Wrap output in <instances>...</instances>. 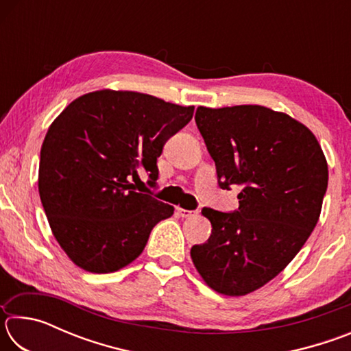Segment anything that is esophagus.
Here are the masks:
<instances>
[{"label": "esophagus", "instance_id": "obj_1", "mask_svg": "<svg viewBox=\"0 0 351 351\" xmlns=\"http://www.w3.org/2000/svg\"><path fill=\"white\" fill-rule=\"evenodd\" d=\"M176 212H178V215L182 217V218H189V217H192V215H195V213H197V210H187V209H181V207H178Z\"/></svg>", "mask_w": 351, "mask_h": 351}]
</instances>
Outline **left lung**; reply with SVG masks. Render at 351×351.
<instances>
[{
  "instance_id": "left-lung-1",
  "label": "left lung",
  "mask_w": 351,
  "mask_h": 351,
  "mask_svg": "<svg viewBox=\"0 0 351 351\" xmlns=\"http://www.w3.org/2000/svg\"><path fill=\"white\" fill-rule=\"evenodd\" d=\"M195 122L215 161L218 186L241 192L234 212L201 210L212 234L190 255L212 289L245 295L280 274L311 235L328 165L304 123L266 106H198Z\"/></svg>"
}]
</instances>
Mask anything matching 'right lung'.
I'll return each instance as SVG.
<instances>
[{
	"label": "right lung",
	"instance_id": "1",
	"mask_svg": "<svg viewBox=\"0 0 351 351\" xmlns=\"http://www.w3.org/2000/svg\"><path fill=\"white\" fill-rule=\"evenodd\" d=\"M193 106L148 94L102 90L71 102L46 133L38 192L56 240L77 266L108 274L144 251L173 206L138 192L156 187L162 148Z\"/></svg>",
	"mask_w": 351,
	"mask_h": 351
}]
</instances>
